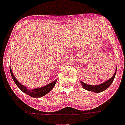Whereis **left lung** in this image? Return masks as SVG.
<instances>
[{
	"instance_id": "obj_1",
	"label": "left lung",
	"mask_w": 125,
	"mask_h": 125,
	"mask_svg": "<svg viewBox=\"0 0 125 125\" xmlns=\"http://www.w3.org/2000/svg\"><path fill=\"white\" fill-rule=\"evenodd\" d=\"M116 72H117V68H116V71L115 73H114V75L110 79L107 80L104 83L102 84H100L99 85H96V86H92V85H88V84L84 83V82H82V81H80V83H81L82 87L86 90L91 91V92H93L95 93H99L102 92L103 91L105 90L107 88H108L109 86H111V84H112V82L114 80V78H115V74H116Z\"/></svg>"
}]
</instances>
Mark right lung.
<instances>
[{"instance_id":"obj_1","label":"right lung","mask_w":125,"mask_h":125,"mask_svg":"<svg viewBox=\"0 0 125 125\" xmlns=\"http://www.w3.org/2000/svg\"><path fill=\"white\" fill-rule=\"evenodd\" d=\"M10 74L12 76L13 80L14 81L15 84H16V86L21 90L23 92H24L26 94H28V95H30L31 97H35V98H37V97H41L44 96L45 95L47 94H48L50 92L52 88H54V86L57 83V80H55L52 82H51L50 84H48L46 86H44L43 87L39 88H34V89H31V90H29L27 87L24 86L21 84H20L19 82L17 80L16 78V77L14 76L12 71V69L10 68Z\"/></svg>"}]
</instances>
